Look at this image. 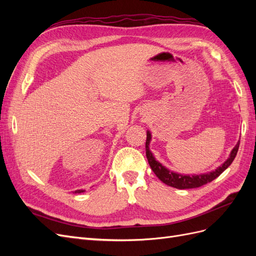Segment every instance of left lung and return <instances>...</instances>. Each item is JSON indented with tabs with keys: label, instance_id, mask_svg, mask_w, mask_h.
<instances>
[{
	"label": "left lung",
	"instance_id": "obj_1",
	"mask_svg": "<svg viewBox=\"0 0 256 256\" xmlns=\"http://www.w3.org/2000/svg\"><path fill=\"white\" fill-rule=\"evenodd\" d=\"M146 134H147L146 144H145L146 157H147V160H148V164L152 170V172L156 174V176L162 182H164L168 186H171V187H174L176 189L198 188L200 186L206 184L216 180V178L220 176V174H222L224 171H226V170L232 164V162L234 161L239 148V142H240V141L237 142L234 148L232 150L228 158L224 161L220 166L216 168L214 171L203 173V174L189 175V174H180V173L171 171V170L166 168L164 166H162L159 161H157L150 150V143L152 141L150 131L147 130Z\"/></svg>",
	"mask_w": 256,
	"mask_h": 256
}]
</instances>
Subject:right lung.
Wrapping results in <instances>:
<instances>
[{"label":"right lung","mask_w":256,"mask_h":256,"mask_svg":"<svg viewBox=\"0 0 256 256\" xmlns=\"http://www.w3.org/2000/svg\"><path fill=\"white\" fill-rule=\"evenodd\" d=\"M85 190H76L74 193H81V192H84Z\"/></svg>","instance_id":"right-lung-1"}]
</instances>
